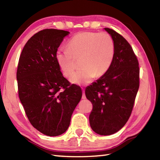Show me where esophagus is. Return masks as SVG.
<instances>
[{"label": "esophagus", "instance_id": "esophagus-1", "mask_svg": "<svg viewBox=\"0 0 160 160\" xmlns=\"http://www.w3.org/2000/svg\"><path fill=\"white\" fill-rule=\"evenodd\" d=\"M82 98L83 100H84V99H86V96H85V93H84V91L83 90V91H82Z\"/></svg>", "mask_w": 160, "mask_h": 160}]
</instances>
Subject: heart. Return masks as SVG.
I'll list each match as a JSON object with an SVG mask.
<instances>
[{
    "mask_svg": "<svg viewBox=\"0 0 160 160\" xmlns=\"http://www.w3.org/2000/svg\"><path fill=\"white\" fill-rule=\"evenodd\" d=\"M67 47L57 49L56 59L64 76L69 78L75 69L74 58L81 57L80 66L82 69L71 76L72 83H90L96 76H103L113 62L114 42L106 33H79L69 40Z\"/></svg>",
    "mask_w": 160,
    "mask_h": 160,
    "instance_id": "obj_1",
    "label": "heart"
}]
</instances>
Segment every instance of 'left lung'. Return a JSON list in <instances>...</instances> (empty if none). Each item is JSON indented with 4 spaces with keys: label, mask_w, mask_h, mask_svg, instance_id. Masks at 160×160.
<instances>
[{
    "label": "left lung",
    "mask_w": 160,
    "mask_h": 160,
    "mask_svg": "<svg viewBox=\"0 0 160 160\" xmlns=\"http://www.w3.org/2000/svg\"><path fill=\"white\" fill-rule=\"evenodd\" d=\"M114 42V56L109 69L85 89L93 104L89 115L92 130L101 135L118 132L127 123L140 86L136 56L127 40L114 30L104 28Z\"/></svg>",
    "instance_id": "8db88e82"
}]
</instances>
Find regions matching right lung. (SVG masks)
<instances>
[{
	"label": "right lung",
	"mask_w": 160,
	"mask_h": 160,
	"mask_svg": "<svg viewBox=\"0 0 160 160\" xmlns=\"http://www.w3.org/2000/svg\"><path fill=\"white\" fill-rule=\"evenodd\" d=\"M69 32L46 29L30 38L20 54L16 78L18 96L30 123L48 136L69 128L82 98L81 88L71 84L56 59V52Z\"/></svg>",
	"instance_id": "right-lung-1"
}]
</instances>
